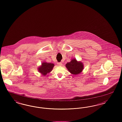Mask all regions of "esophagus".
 <instances>
[{"label":"esophagus","mask_w":122,"mask_h":122,"mask_svg":"<svg viewBox=\"0 0 122 122\" xmlns=\"http://www.w3.org/2000/svg\"><path fill=\"white\" fill-rule=\"evenodd\" d=\"M57 64L59 65V66H62L63 65V63H62L61 62H59V63H58Z\"/></svg>","instance_id":"34e87169"}]
</instances>
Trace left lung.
Returning <instances> with one entry per match:
<instances>
[{"label": "left lung", "instance_id": "8db88e82", "mask_svg": "<svg viewBox=\"0 0 122 122\" xmlns=\"http://www.w3.org/2000/svg\"><path fill=\"white\" fill-rule=\"evenodd\" d=\"M65 66L68 71L73 75H78L83 71L84 65L81 61H78L76 59H71L70 62L66 63Z\"/></svg>", "mask_w": 122, "mask_h": 122}]
</instances>
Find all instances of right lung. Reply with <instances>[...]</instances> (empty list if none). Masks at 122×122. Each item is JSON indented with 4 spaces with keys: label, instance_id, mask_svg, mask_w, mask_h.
<instances>
[{
    "label": "right lung",
    "instance_id": "add662e5",
    "mask_svg": "<svg viewBox=\"0 0 122 122\" xmlns=\"http://www.w3.org/2000/svg\"><path fill=\"white\" fill-rule=\"evenodd\" d=\"M54 66V63H47L44 61L41 63V65L38 68V70L42 75L45 76L47 73L51 72Z\"/></svg>",
    "mask_w": 122,
    "mask_h": 122
}]
</instances>
